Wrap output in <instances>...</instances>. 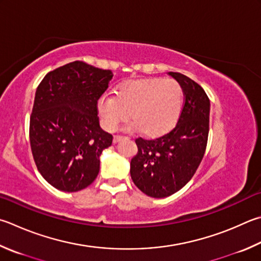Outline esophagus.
Returning <instances> with one entry per match:
<instances>
[{
    "label": "esophagus",
    "mask_w": 261,
    "mask_h": 261,
    "mask_svg": "<svg viewBox=\"0 0 261 261\" xmlns=\"http://www.w3.org/2000/svg\"><path fill=\"white\" fill-rule=\"evenodd\" d=\"M122 138H123L122 136H114V138H113V143L116 144V143H118V141H120Z\"/></svg>",
    "instance_id": "esophagus-1"
}]
</instances>
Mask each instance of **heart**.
Returning a JSON list of instances; mask_svg holds the SVG:
<instances>
[{"instance_id":"heart-1","label":"heart","mask_w":261,"mask_h":261,"mask_svg":"<svg viewBox=\"0 0 261 261\" xmlns=\"http://www.w3.org/2000/svg\"><path fill=\"white\" fill-rule=\"evenodd\" d=\"M97 108L107 131H115L131 113L134 121L127 129L159 137L178 123L184 108V90L174 80H131L117 88L116 96L106 93L99 98Z\"/></svg>"}]
</instances>
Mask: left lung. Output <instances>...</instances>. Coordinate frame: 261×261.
<instances>
[{
    "label": "left lung",
    "mask_w": 261,
    "mask_h": 261,
    "mask_svg": "<svg viewBox=\"0 0 261 261\" xmlns=\"http://www.w3.org/2000/svg\"><path fill=\"white\" fill-rule=\"evenodd\" d=\"M184 90V108L177 125L156 139L137 138L138 153L130 173L146 195L162 198L181 189L200 165L209 135L210 100L201 85L186 75L169 72Z\"/></svg>",
    "instance_id": "left-lung-1"
}]
</instances>
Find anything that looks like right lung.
Segmentation results:
<instances>
[{"label": "right lung", "instance_id": "obj_1", "mask_svg": "<svg viewBox=\"0 0 261 261\" xmlns=\"http://www.w3.org/2000/svg\"><path fill=\"white\" fill-rule=\"evenodd\" d=\"M112 70L73 61L48 73L36 89L30 121L35 164L51 186L79 192L91 185L113 136L99 125L98 99Z\"/></svg>", "mask_w": 261, "mask_h": 261}]
</instances>
